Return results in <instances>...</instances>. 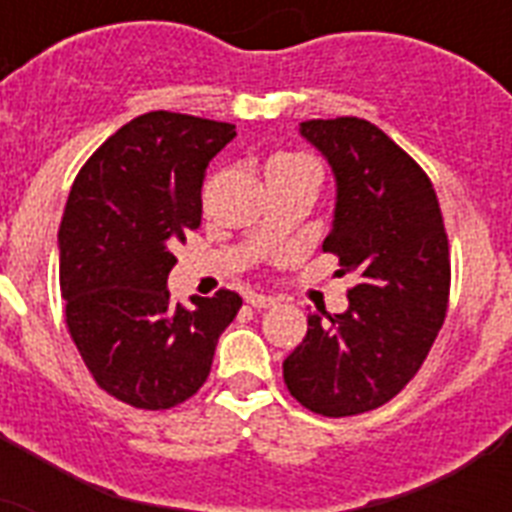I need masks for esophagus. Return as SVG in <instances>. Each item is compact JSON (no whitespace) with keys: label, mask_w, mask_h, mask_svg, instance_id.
Returning <instances> with one entry per match:
<instances>
[{"label":"esophagus","mask_w":512,"mask_h":512,"mask_svg":"<svg viewBox=\"0 0 512 512\" xmlns=\"http://www.w3.org/2000/svg\"><path fill=\"white\" fill-rule=\"evenodd\" d=\"M247 303L252 305V308H257V311H263V308H271V305H276V300L268 295H260V292H252V295H247Z\"/></svg>","instance_id":"esophagus-1"}]
</instances>
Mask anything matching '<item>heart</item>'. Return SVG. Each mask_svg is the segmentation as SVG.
<instances>
[{
    "instance_id": "b5f03b06",
    "label": "heart",
    "mask_w": 512,
    "mask_h": 512,
    "mask_svg": "<svg viewBox=\"0 0 512 512\" xmlns=\"http://www.w3.org/2000/svg\"><path fill=\"white\" fill-rule=\"evenodd\" d=\"M303 162H311V159L295 156V154H276L268 159V164H265V175H273V172H281V170H287V167H295V164H303Z\"/></svg>"
}]
</instances>
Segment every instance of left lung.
Listing matches in <instances>:
<instances>
[{"label":"left lung","mask_w":512,"mask_h":512,"mask_svg":"<svg viewBox=\"0 0 512 512\" xmlns=\"http://www.w3.org/2000/svg\"><path fill=\"white\" fill-rule=\"evenodd\" d=\"M337 180L324 252L356 276L348 311L308 316L284 361L289 393L316 414L350 417L388 404L412 380L449 308V239L430 177L366 119L300 124Z\"/></svg>","instance_id":"obj_1"}]
</instances>
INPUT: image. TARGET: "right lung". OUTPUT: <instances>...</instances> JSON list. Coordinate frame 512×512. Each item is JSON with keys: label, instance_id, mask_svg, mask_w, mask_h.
Returning <instances> with one entry per match:
<instances>
[{"label": "right lung", "instance_id": "right-lung-1", "mask_svg": "<svg viewBox=\"0 0 512 512\" xmlns=\"http://www.w3.org/2000/svg\"><path fill=\"white\" fill-rule=\"evenodd\" d=\"M236 127L151 111L87 159L58 231L66 327L108 396L135 409H172L207 382L217 337L241 297L220 289L172 303L175 247L201 225V183Z\"/></svg>", "mask_w": 512, "mask_h": 512}]
</instances>
